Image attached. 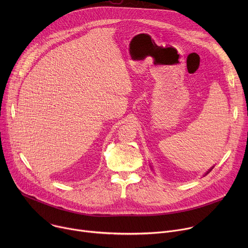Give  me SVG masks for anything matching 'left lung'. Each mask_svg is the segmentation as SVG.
Wrapping results in <instances>:
<instances>
[{
    "mask_svg": "<svg viewBox=\"0 0 248 248\" xmlns=\"http://www.w3.org/2000/svg\"><path fill=\"white\" fill-rule=\"evenodd\" d=\"M213 168H214V167H212L211 169H209V170H208L205 172V175H206V174H208V173H209V172H210L212 170H213Z\"/></svg>",
    "mask_w": 248,
    "mask_h": 248,
    "instance_id": "1",
    "label": "left lung"
}]
</instances>
